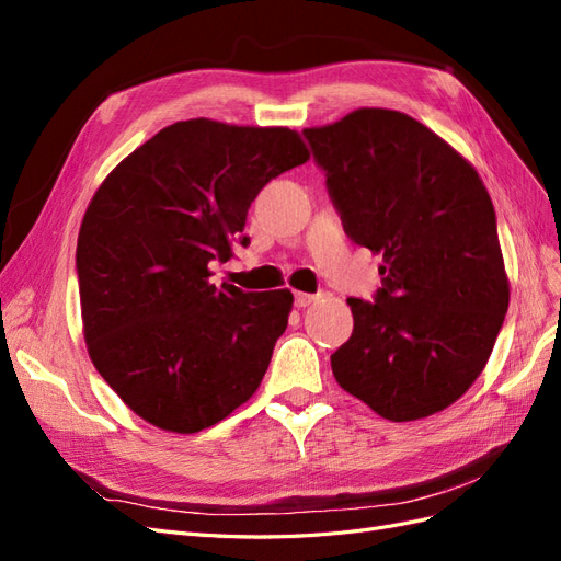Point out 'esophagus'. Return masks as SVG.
I'll return each mask as SVG.
<instances>
[{"label": "esophagus", "mask_w": 561, "mask_h": 561, "mask_svg": "<svg viewBox=\"0 0 561 561\" xmlns=\"http://www.w3.org/2000/svg\"><path fill=\"white\" fill-rule=\"evenodd\" d=\"M318 299V295H309V293H295V304L299 309H307Z\"/></svg>", "instance_id": "1"}]
</instances>
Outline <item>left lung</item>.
<instances>
[{
  "label": "left lung",
  "instance_id": "obj_1",
  "mask_svg": "<svg viewBox=\"0 0 561 561\" xmlns=\"http://www.w3.org/2000/svg\"><path fill=\"white\" fill-rule=\"evenodd\" d=\"M304 135L348 239L383 257L375 304L348 299L336 383L388 421L447 410L482 375L511 301L482 178L396 110L363 107Z\"/></svg>",
  "mask_w": 561,
  "mask_h": 561
}]
</instances>
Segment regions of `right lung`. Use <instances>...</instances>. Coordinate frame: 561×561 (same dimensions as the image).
<instances>
[{"instance_id": "obj_1", "label": "right lung", "mask_w": 561, "mask_h": 561, "mask_svg": "<svg viewBox=\"0 0 561 561\" xmlns=\"http://www.w3.org/2000/svg\"><path fill=\"white\" fill-rule=\"evenodd\" d=\"M307 161L297 130L190 118L98 186L77 241L83 339L100 377L151 426L198 433L260 388L293 293L219 290L210 262L248 245L254 196Z\"/></svg>"}]
</instances>
